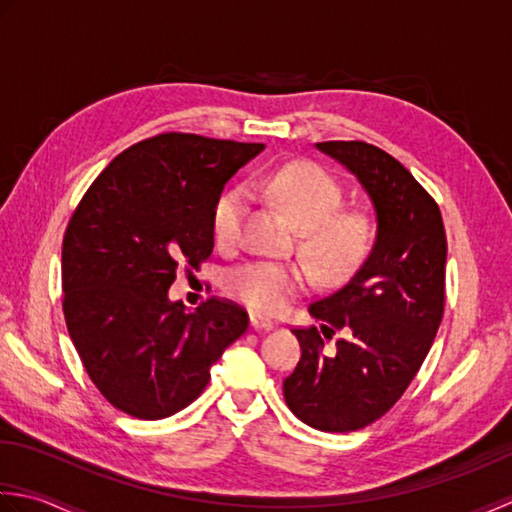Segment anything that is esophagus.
<instances>
[{
    "mask_svg": "<svg viewBox=\"0 0 512 512\" xmlns=\"http://www.w3.org/2000/svg\"><path fill=\"white\" fill-rule=\"evenodd\" d=\"M249 327L252 329H256V331H269V329H274V322L271 320H267V318H260V316H256V314H252L249 316Z\"/></svg>",
    "mask_w": 512,
    "mask_h": 512,
    "instance_id": "esophagus-1",
    "label": "esophagus"
}]
</instances>
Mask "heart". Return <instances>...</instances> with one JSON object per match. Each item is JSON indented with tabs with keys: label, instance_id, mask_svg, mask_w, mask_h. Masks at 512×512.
Listing matches in <instances>:
<instances>
[{
	"label": "heart",
	"instance_id": "b5f03b06",
	"mask_svg": "<svg viewBox=\"0 0 512 512\" xmlns=\"http://www.w3.org/2000/svg\"><path fill=\"white\" fill-rule=\"evenodd\" d=\"M283 207L302 227L300 252L322 280H338L360 265L371 245V221L362 210L342 205V187L314 163H289L260 174L252 183ZM247 190L234 187L212 210V236L218 247L238 245L247 214ZM307 271L294 263L252 260L229 271L225 287L256 314H278L307 289Z\"/></svg>",
	"mask_w": 512,
	"mask_h": 512
}]
</instances>
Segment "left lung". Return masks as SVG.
Returning <instances> with one entry per match:
<instances>
[{"mask_svg": "<svg viewBox=\"0 0 512 512\" xmlns=\"http://www.w3.org/2000/svg\"><path fill=\"white\" fill-rule=\"evenodd\" d=\"M358 176L378 214L362 265L309 305L320 327H294L300 362L285 402L318 431L349 433L387 413L409 389L444 314L446 232L435 198L389 152L364 141H322ZM336 330L345 336L327 348Z\"/></svg>", "mask_w": 512, "mask_h": 512, "instance_id": "1", "label": "left lung"}]
</instances>
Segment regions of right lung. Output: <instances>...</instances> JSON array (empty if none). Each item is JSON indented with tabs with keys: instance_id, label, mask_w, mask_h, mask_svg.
<instances>
[{
	"instance_id": "obj_1",
	"label": "right lung",
	"mask_w": 512,
	"mask_h": 512,
	"mask_svg": "<svg viewBox=\"0 0 512 512\" xmlns=\"http://www.w3.org/2000/svg\"><path fill=\"white\" fill-rule=\"evenodd\" d=\"M263 143L163 132L123 150L83 194L61 243V307L83 369L114 409L161 420L194 402L210 367L249 327L207 298L168 289L212 256V210Z\"/></svg>"
}]
</instances>
